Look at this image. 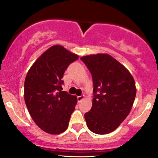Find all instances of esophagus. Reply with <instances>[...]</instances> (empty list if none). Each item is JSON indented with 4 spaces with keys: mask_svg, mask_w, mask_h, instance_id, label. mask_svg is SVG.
Instances as JSON below:
<instances>
[{
    "mask_svg": "<svg viewBox=\"0 0 158 158\" xmlns=\"http://www.w3.org/2000/svg\"><path fill=\"white\" fill-rule=\"evenodd\" d=\"M85 95H81V96H78L77 97V100H78V102H81V100H84L85 99Z\"/></svg>",
    "mask_w": 158,
    "mask_h": 158,
    "instance_id": "1",
    "label": "esophagus"
}]
</instances>
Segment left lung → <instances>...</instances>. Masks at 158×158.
<instances>
[{
	"label": "left lung",
	"instance_id": "8db88e82",
	"mask_svg": "<svg viewBox=\"0 0 158 158\" xmlns=\"http://www.w3.org/2000/svg\"><path fill=\"white\" fill-rule=\"evenodd\" d=\"M92 73L94 98L85 114L87 126L94 134H107L117 129L129 114L136 88L131 73L107 53L82 56Z\"/></svg>",
	"mask_w": 158,
	"mask_h": 158
}]
</instances>
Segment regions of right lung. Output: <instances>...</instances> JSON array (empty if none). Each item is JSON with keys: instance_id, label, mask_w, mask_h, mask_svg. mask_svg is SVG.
<instances>
[{"instance_id": "add662e5", "label": "right lung", "mask_w": 158, "mask_h": 158, "mask_svg": "<svg viewBox=\"0 0 158 158\" xmlns=\"http://www.w3.org/2000/svg\"><path fill=\"white\" fill-rule=\"evenodd\" d=\"M79 58L60 45L46 50L30 67L24 81V100L31 118L42 130L59 134L69 127L77 96L62 91L64 73Z\"/></svg>"}]
</instances>
